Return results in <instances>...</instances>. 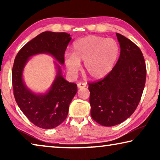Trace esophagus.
<instances>
[{
    "instance_id": "esophagus-1",
    "label": "esophagus",
    "mask_w": 160,
    "mask_h": 160,
    "mask_svg": "<svg viewBox=\"0 0 160 160\" xmlns=\"http://www.w3.org/2000/svg\"><path fill=\"white\" fill-rule=\"evenodd\" d=\"M77 86L78 88H84V87H86L87 86V84L86 83H82V82H79L78 83Z\"/></svg>"
}]
</instances>
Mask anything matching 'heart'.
<instances>
[{
	"mask_svg": "<svg viewBox=\"0 0 160 160\" xmlns=\"http://www.w3.org/2000/svg\"><path fill=\"white\" fill-rule=\"evenodd\" d=\"M119 55V46L114 39L89 36L74 43L73 54H65V64L69 73L75 75L80 70V62H84V73L99 79L112 71Z\"/></svg>",
	"mask_w": 160,
	"mask_h": 160,
	"instance_id": "heart-1",
	"label": "heart"
}]
</instances>
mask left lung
<instances>
[{
	"instance_id": "1",
	"label": "left lung",
	"mask_w": 160,
	"mask_h": 160,
	"mask_svg": "<svg viewBox=\"0 0 160 160\" xmlns=\"http://www.w3.org/2000/svg\"><path fill=\"white\" fill-rule=\"evenodd\" d=\"M120 56L102 80L89 83L92 118L100 125L119 124L138 106L145 87L146 68L141 49L130 39L117 33Z\"/></svg>"
}]
</instances>
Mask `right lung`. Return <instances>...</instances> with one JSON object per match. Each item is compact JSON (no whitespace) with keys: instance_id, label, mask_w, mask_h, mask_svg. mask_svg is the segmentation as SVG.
<instances>
[{"instance_id":"1","label":"right lung","mask_w":160,"mask_h":160,"mask_svg":"<svg viewBox=\"0 0 160 160\" xmlns=\"http://www.w3.org/2000/svg\"><path fill=\"white\" fill-rule=\"evenodd\" d=\"M71 37L66 32L46 31L28 42L15 58L12 68L14 95L20 110L32 124L43 129H52L62 123L68 113L69 105L77 92V85L63 78L60 65ZM49 53L60 62H55L57 75L49 91L36 94L23 80V68L32 56Z\"/></svg>"}]
</instances>
